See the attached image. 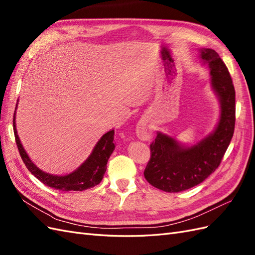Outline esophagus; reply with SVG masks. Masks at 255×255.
Returning <instances> with one entry per match:
<instances>
[{
  "mask_svg": "<svg viewBox=\"0 0 255 255\" xmlns=\"http://www.w3.org/2000/svg\"><path fill=\"white\" fill-rule=\"evenodd\" d=\"M136 134L141 140H149L151 138V129L143 122L138 123L136 128Z\"/></svg>",
  "mask_w": 255,
  "mask_h": 255,
  "instance_id": "1",
  "label": "esophagus"
}]
</instances>
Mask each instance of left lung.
Returning a JSON list of instances; mask_svg holds the SVG:
<instances>
[{
  "label": "left lung",
  "instance_id": "1",
  "mask_svg": "<svg viewBox=\"0 0 255 255\" xmlns=\"http://www.w3.org/2000/svg\"><path fill=\"white\" fill-rule=\"evenodd\" d=\"M211 68L212 86L221 104L220 121L214 133L192 146L181 145L158 133L150 144L151 156L143 175L152 186L167 192H180L202 183L220 165L235 128V89L230 72L219 54L201 50Z\"/></svg>",
  "mask_w": 255,
  "mask_h": 255
}]
</instances>
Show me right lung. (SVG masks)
I'll return each instance as SVG.
<instances>
[{
    "label": "right lung",
    "instance_id": "right-lung-1",
    "mask_svg": "<svg viewBox=\"0 0 255 255\" xmlns=\"http://www.w3.org/2000/svg\"><path fill=\"white\" fill-rule=\"evenodd\" d=\"M14 114H16V112H14ZM12 125L14 138H16V143L23 163L25 164L30 173L35 175L37 179L42 182L44 185L61 191H83L85 189L95 187L96 185L100 184V182L102 181L103 175L106 171L107 160H109L113 151L115 150L114 129L110 130V132H107L101 137V139H100L99 142L96 144L94 151L90 154V156L78 170H75L74 172L68 175L58 176L45 173L34 165V163L29 159L26 152L23 149V146L20 142L16 129V123H14V116Z\"/></svg>",
    "mask_w": 255,
    "mask_h": 255
}]
</instances>
